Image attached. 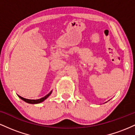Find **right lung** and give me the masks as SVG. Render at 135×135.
Instances as JSON below:
<instances>
[{
  "instance_id": "right-lung-1",
  "label": "right lung",
  "mask_w": 135,
  "mask_h": 135,
  "mask_svg": "<svg viewBox=\"0 0 135 135\" xmlns=\"http://www.w3.org/2000/svg\"><path fill=\"white\" fill-rule=\"evenodd\" d=\"M51 93H52V91H51L49 94H47V95L45 96L44 97L38 99V100H29V99L24 98L20 97V96H19V95H18V96L19 97V98H20L21 99V100H23L24 102H27V103H30V104H37V103H41V102H44L46 99H47V98L49 97V95L51 94Z\"/></svg>"
}]
</instances>
